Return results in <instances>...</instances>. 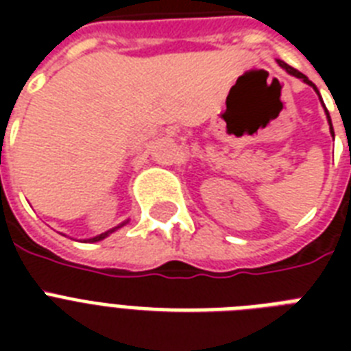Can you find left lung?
Masks as SVG:
<instances>
[{
  "mask_svg": "<svg viewBox=\"0 0 351 351\" xmlns=\"http://www.w3.org/2000/svg\"><path fill=\"white\" fill-rule=\"evenodd\" d=\"M278 65H280V67H282V69H286V73L293 74V76H297V78H300V80H302V82H306V84H308V85H311V87H313V89L317 90V87H315V85L311 84L310 80L306 78V76H304V74H302V73H299V71H297V69L289 67L288 63L280 62V60H278ZM317 93H319V90H317ZM326 114H328V109H326ZM328 120H330V114H328ZM330 125H332V120H330ZM330 131H332V134H333V127H330Z\"/></svg>",
  "mask_w": 351,
  "mask_h": 351,
  "instance_id": "1",
  "label": "left lung"
}]
</instances>
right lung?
Here are the masks:
<instances>
[{
  "label": "right lung",
  "mask_w": 351,
  "mask_h": 351,
  "mask_svg": "<svg viewBox=\"0 0 351 351\" xmlns=\"http://www.w3.org/2000/svg\"><path fill=\"white\" fill-rule=\"evenodd\" d=\"M111 233V231H107V233H104V234H100V237H95V239H90V242H98V240H101V239H106L107 234Z\"/></svg>",
  "instance_id": "obj_1"
}]
</instances>
